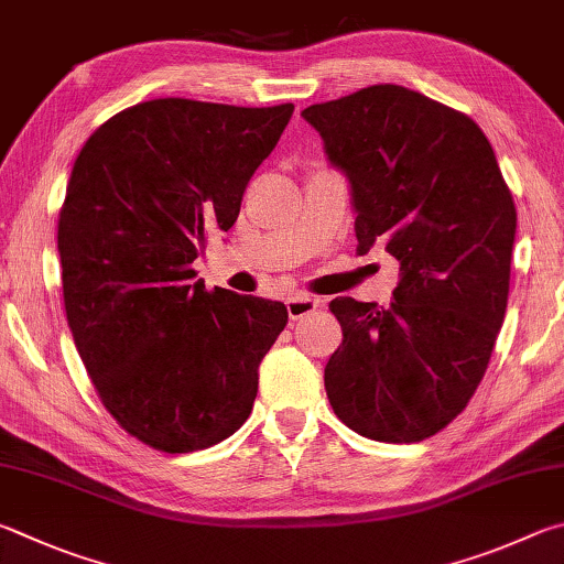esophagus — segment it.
<instances>
[{"instance_id":"obj_1","label":"esophagus","mask_w":564,"mask_h":564,"mask_svg":"<svg viewBox=\"0 0 564 564\" xmlns=\"http://www.w3.org/2000/svg\"><path fill=\"white\" fill-rule=\"evenodd\" d=\"M319 307V300L317 297H310V294H300V297H292L288 302V312H290V319H304L310 317V314Z\"/></svg>"}]
</instances>
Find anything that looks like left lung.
<instances>
[{"mask_svg": "<svg viewBox=\"0 0 564 564\" xmlns=\"http://www.w3.org/2000/svg\"><path fill=\"white\" fill-rule=\"evenodd\" d=\"M302 116L349 177L359 254L383 245L401 262L391 307L332 300L344 339L324 369L329 403L371 441L431 438L468 406L506 319L512 193L478 123L411 88Z\"/></svg>", "mask_w": 564, "mask_h": 564, "instance_id": "8db88e82", "label": "left lung"}]
</instances>
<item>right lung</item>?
Instances as JSON below:
<instances>
[{"mask_svg":"<svg viewBox=\"0 0 564 564\" xmlns=\"http://www.w3.org/2000/svg\"><path fill=\"white\" fill-rule=\"evenodd\" d=\"M294 106L153 98L88 135L58 213L68 329L128 436L193 453L242 426L288 307L207 292L193 260L227 232Z\"/></svg>","mask_w":564,"mask_h":564,"instance_id":"1","label":"right lung"}]
</instances>
